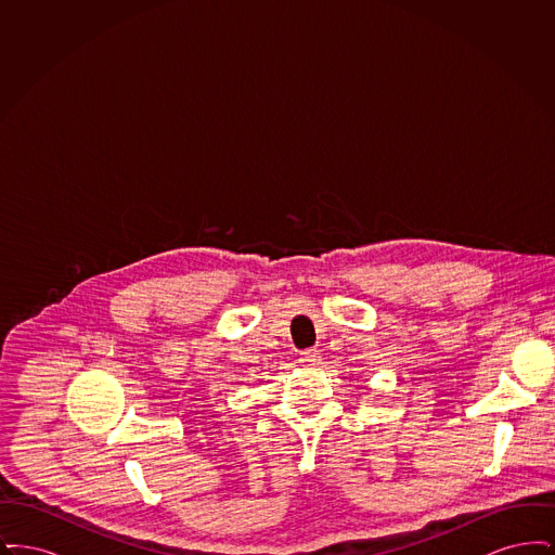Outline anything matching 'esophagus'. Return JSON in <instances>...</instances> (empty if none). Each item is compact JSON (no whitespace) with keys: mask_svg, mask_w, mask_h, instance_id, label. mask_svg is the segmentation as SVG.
<instances>
[{"mask_svg":"<svg viewBox=\"0 0 555 555\" xmlns=\"http://www.w3.org/2000/svg\"><path fill=\"white\" fill-rule=\"evenodd\" d=\"M299 362L306 364V366H317L318 362H320V351L318 349H304L299 353Z\"/></svg>","mask_w":555,"mask_h":555,"instance_id":"esophagus-1","label":"esophagus"}]
</instances>
